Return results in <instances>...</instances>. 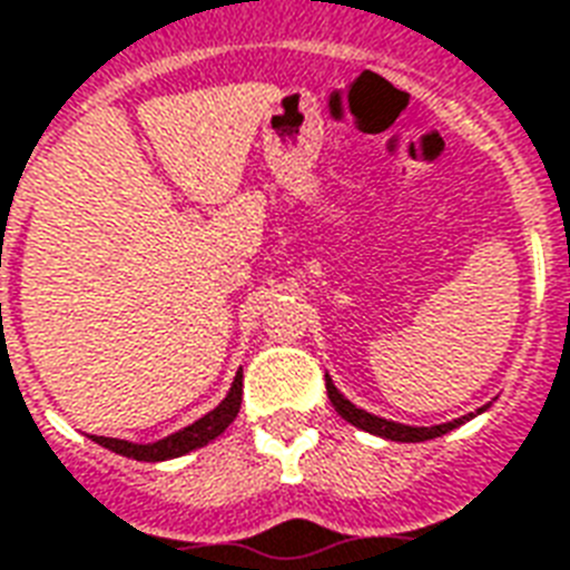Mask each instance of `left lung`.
<instances>
[{
  "mask_svg": "<svg viewBox=\"0 0 570 570\" xmlns=\"http://www.w3.org/2000/svg\"><path fill=\"white\" fill-rule=\"evenodd\" d=\"M325 391H328V401H332V406L337 410V415H341V419H346L350 424H355V428L367 430V433H373V436H382V440H391V442L436 440V436H442V433H449V430L460 428L463 421L475 419V415L469 412V415L449 421V424H433V428H410V424H397V421L380 419V415H371V412L358 410L355 403L346 401L341 391L334 389V382L328 380V376H325ZM478 412H484V406H481Z\"/></svg>",
  "mask_w": 570,
  "mask_h": 570,
  "instance_id": "obj_1",
  "label": "left lung"
}]
</instances>
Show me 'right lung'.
I'll use <instances>...</instances> for the list:
<instances>
[{"mask_svg":"<svg viewBox=\"0 0 570 570\" xmlns=\"http://www.w3.org/2000/svg\"><path fill=\"white\" fill-rule=\"evenodd\" d=\"M238 406H242V371L236 373V380H233V389H229L227 397L217 403L208 415H203V419L188 424V428H181L179 433H169V436H164V440L158 442H149V445H137V442L128 440H110V436H92V440L98 442V445H104V449L121 454V458L158 463V460L181 458V454H188V451L194 449H203V445H208L212 440H217V436L233 424V419L238 415Z\"/></svg>","mask_w":570,"mask_h":570,"instance_id":"obj_1","label":"right lung"}]
</instances>
